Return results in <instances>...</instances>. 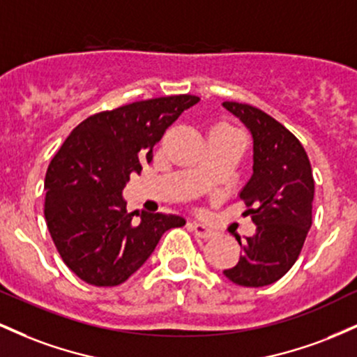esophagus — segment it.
<instances>
[{
  "label": "esophagus",
  "mask_w": 357,
  "mask_h": 357,
  "mask_svg": "<svg viewBox=\"0 0 357 357\" xmlns=\"http://www.w3.org/2000/svg\"><path fill=\"white\" fill-rule=\"evenodd\" d=\"M188 228H190L196 236H199V238L208 240L215 236V230H213V228H210L204 223H198V221H190V223H188Z\"/></svg>",
  "instance_id": "34e87169"
}]
</instances>
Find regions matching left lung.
Masks as SVG:
<instances>
[{"label":"left lung","mask_w":357,"mask_h":357,"mask_svg":"<svg viewBox=\"0 0 357 357\" xmlns=\"http://www.w3.org/2000/svg\"><path fill=\"white\" fill-rule=\"evenodd\" d=\"M223 107L253 137V174L240 199L257 225L253 236H236L238 264L223 273L241 287L270 285L296 264L312 225V167L301 141L264 110L238 102H223Z\"/></svg>","instance_id":"1"}]
</instances>
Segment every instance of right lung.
I'll return each mask as SVG.
<instances>
[{"label":"right lung","mask_w":357,"mask_h":357,"mask_svg":"<svg viewBox=\"0 0 357 357\" xmlns=\"http://www.w3.org/2000/svg\"><path fill=\"white\" fill-rule=\"evenodd\" d=\"M199 97H158L93 114L53 155L45 176V220L61 260L96 287L121 285L154 252L178 215L142 213L134 221L122 190L153 161V147Z\"/></svg>","instance_id":"right-lung-1"}]
</instances>
